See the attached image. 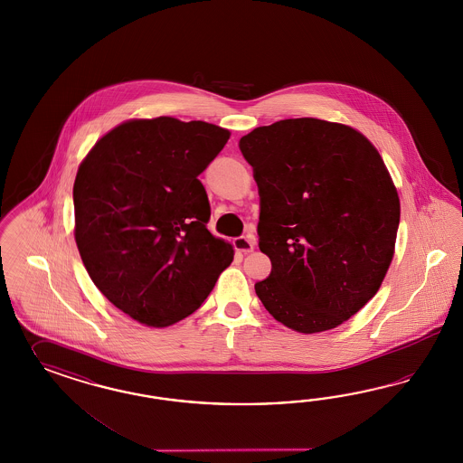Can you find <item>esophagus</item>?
<instances>
[{
	"label": "esophagus",
	"instance_id": "34e87169",
	"mask_svg": "<svg viewBox=\"0 0 463 463\" xmlns=\"http://www.w3.org/2000/svg\"><path fill=\"white\" fill-rule=\"evenodd\" d=\"M234 248H236V251L248 254V252H251L254 250V242L250 238L241 236V238L234 239Z\"/></svg>",
	"mask_w": 463,
	"mask_h": 463
}]
</instances>
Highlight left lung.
<instances>
[{
  "label": "left lung",
  "instance_id": "left-lung-1",
  "mask_svg": "<svg viewBox=\"0 0 463 463\" xmlns=\"http://www.w3.org/2000/svg\"><path fill=\"white\" fill-rule=\"evenodd\" d=\"M260 192L256 295L279 323L314 335L348 321L379 292L401 202L375 146L356 128L287 118L239 140Z\"/></svg>",
  "mask_w": 463,
  "mask_h": 463
}]
</instances>
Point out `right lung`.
Wrapping results in <instances>:
<instances>
[{"label":"right lung","mask_w":463,"mask_h":463,"mask_svg":"<svg viewBox=\"0 0 463 463\" xmlns=\"http://www.w3.org/2000/svg\"><path fill=\"white\" fill-rule=\"evenodd\" d=\"M229 137L202 120L132 118L81 161L74 239L90 279L134 321L166 327L188 317L232 263V244L207 229L198 180Z\"/></svg>","instance_id":"add662e5"}]
</instances>
